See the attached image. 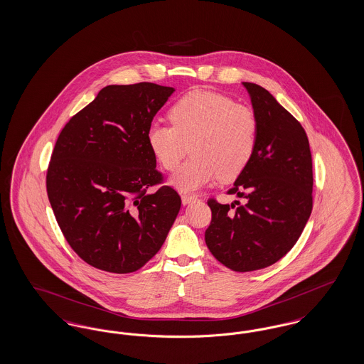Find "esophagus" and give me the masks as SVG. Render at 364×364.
<instances>
[{
    "label": "esophagus",
    "mask_w": 364,
    "mask_h": 364,
    "mask_svg": "<svg viewBox=\"0 0 364 364\" xmlns=\"http://www.w3.org/2000/svg\"><path fill=\"white\" fill-rule=\"evenodd\" d=\"M198 198L195 195H190V193H183L181 195V202L183 205H190L191 202H195Z\"/></svg>",
    "instance_id": "1"
}]
</instances>
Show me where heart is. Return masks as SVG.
Wrapping results in <instances>:
<instances>
[{"instance_id":"obj_1","label":"heart","mask_w":364,"mask_h":364,"mask_svg":"<svg viewBox=\"0 0 364 364\" xmlns=\"http://www.w3.org/2000/svg\"><path fill=\"white\" fill-rule=\"evenodd\" d=\"M168 116L172 125L153 124L146 138L166 171L176 169L190 147L192 156L169 180L176 190L195 192L218 178L230 181L255 154L258 117L250 106L226 95L191 91L172 105Z\"/></svg>"}]
</instances>
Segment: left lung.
Segmentation results:
<instances>
[{"mask_svg":"<svg viewBox=\"0 0 364 364\" xmlns=\"http://www.w3.org/2000/svg\"><path fill=\"white\" fill-rule=\"evenodd\" d=\"M242 86L259 122L258 144L228 192L245 203L210 199L211 223L205 233L214 258L240 273L264 269L287 255L312 210V158L304 128L267 90L248 82Z\"/></svg>","mask_w":364,"mask_h":364,"instance_id":"obj_1","label":"left lung"}]
</instances>
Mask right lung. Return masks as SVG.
Segmentation results:
<instances>
[{
  "instance_id": "right-lung-1",
  "label": "right lung",
  "mask_w": 364,
  "mask_h": 364,
  "mask_svg": "<svg viewBox=\"0 0 364 364\" xmlns=\"http://www.w3.org/2000/svg\"><path fill=\"white\" fill-rule=\"evenodd\" d=\"M174 92L154 83L106 86L55 141L46 176L49 202L72 250L105 272H136L165 242L180 211L162 186L147 131Z\"/></svg>"
}]
</instances>
